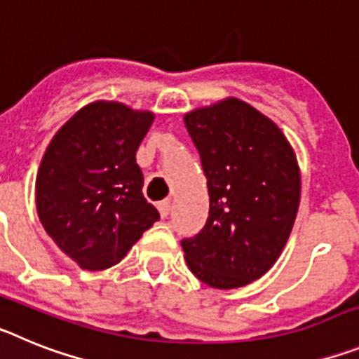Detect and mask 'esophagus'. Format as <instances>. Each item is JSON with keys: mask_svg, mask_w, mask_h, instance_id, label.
<instances>
[{"mask_svg": "<svg viewBox=\"0 0 359 359\" xmlns=\"http://www.w3.org/2000/svg\"><path fill=\"white\" fill-rule=\"evenodd\" d=\"M158 210H160L161 217H167L170 214V201L169 199H165V201L158 203Z\"/></svg>", "mask_w": 359, "mask_h": 359, "instance_id": "1", "label": "esophagus"}]
</instances>
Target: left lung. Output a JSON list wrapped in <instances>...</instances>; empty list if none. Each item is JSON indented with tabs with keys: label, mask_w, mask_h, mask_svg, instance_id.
I'll return each instance as SVG.
<instances>
[{
	"label": "left lung",
	"mask_w": 359,
	"mask_h": 359,
	"mask_svg": "<svg viewBox=\"0 0 359 359\" xmlns=\"http://www.w3.org/2000/svg\"><path fill=\"white\" fill-rule=\"evenodd\" d=\"M207 176L210 210L201 233L182 241L190 271L236 290L273 268L300 205L293 145L271 118L237 97L183 116Z\"/></svg>",
	"instance_id": "8db88e82"
}]
</instances>
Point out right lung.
Returning a JSON list of instances; mask_svg holds the SVG:
<instances>
[{"mask_svg":"<svg viewBox=\"0 0 359 359\" xmlns=\"http://www.w3.org/2000/svg\"><path fill=\"white\" fill-rule=\"evenodd\" d=\"M154 113L116 100L86 104L61 126L36 176L46 233L86 271L118 264L160 214L142 194L136 151Z\"/></svg>","mask_w":359,"mask_h":359,"instance_id":"add662e5","label":"right lung"}]
</instances>
